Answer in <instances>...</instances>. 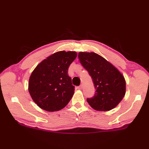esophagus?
<instances>
[{
	"instance_id": "esophagus-1",
	"label": "esophagus",
	"mask_w": 149,
	"mask_h": 149,
	"mask_svg": "<svg viewBox=\"0 0 149 149\" xmlns=\"http://www.w3.org/2000/svg\"><path fill=\"white\" fill-rule=\"evenodd\" d=\"M77 88H78L79 90H81L82 88H83V86H82V85H80L79 86H78V87H77Z\"/></svg>"
}]
</instances>
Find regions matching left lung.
<instances>
[{"label":"left lung","instance_id":"left-lung-1","mask_svg":"<svg viewBox=\"0 0 149 149\" xmlns=\"http://www.w3.org/2000/svg\"><path fill=\"white\" fill-rule=\"evenodd\" d=\"M78 58L92 78L96 90L94 97L87 99L90 106L99 111L115 108L125 94V80L123 74L98 54L80 52Z\"/></svg>","mask_w":149,"mask_h":149}]
</instances>
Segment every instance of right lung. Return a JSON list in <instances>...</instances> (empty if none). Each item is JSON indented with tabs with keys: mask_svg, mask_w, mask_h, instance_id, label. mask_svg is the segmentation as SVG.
I'll use <instances>...</instances> for the list:
<instances>
[{
	"mask_svg": "<svg viewBox=\"0 0 149 149\" xmlns=\"http://www.w3.org/2000/svg\"><path fill=\"white\" fill-rule=\"evenodd\" d=\"M77 56L75 51H58L41 61L31 73L28 90L40 108L54 112L67 105L74 93L68 69Z\"/></svg>",
	"mask_w": 149,
	"mask_h": 149,
	"instance_id": "right-lung-1",
	"label": "right lung"
}]
</instances>
